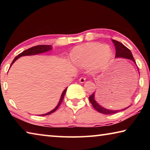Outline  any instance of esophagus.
Listing matches in <instances>:
<instances>
[{
    "label": "esophagus",
    "mask_w": 150,
    "mask_h": 150,
    "mask_svg": "<svg viewBox=\"0 0 150 150\" xmlns=\"http://www.w3.org/2000/svg\"><path fill=\"white\" fill-rule=\"evenodd\" d=\"M85 80H86V77H81L79 79V82H80L81 83H85Z\"/></svg>",
    "instance_id": "34e87169"
}]
</instances>
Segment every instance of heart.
<instances>
[{"label":"heart","mask_w":150,"mask_h":150,"mask_svg":"<svg viewBox=\"0 0 150 150\" xmlns=\"http://www.w3.org/2000/svg\"><path fill=\"white\" fill-rule=\"evenodd\" d=\"M112 58V52L108 45L97 42L87 43L76 46L70 54L74 64L85 67L89 65L90 71L98 73L106 68Z\"/></svg>","instance_id":"1"}]
</instances>
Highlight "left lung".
<instances>
[{
  "label": "left lung",
  "instance_id": "obj_1",
  "mask_svg": "<svg viewBox=\"0 0 150 150\" xmlns=\"http://www.w3.org/2000/svg\"><path fill=\"white\" fill-rule=\"evenodd\" d=\"M112 41L114 44L115 45L116 57H122V58H124V59H130V60L133 61V62L136 63V62L135 60H134L131 51L129 50L128 47H126L125 45H124L122 43H120V42L116 41V40H112ZM95 93L94 92L92 95L88 97V98H89L90 102L91 104H92L93 108L100 113L105 114V115H112V114L117 113L121 110H125V109L128 108L129 106H129L128 107L124 108L123 110H108V109H106L105 108H103V106H101L100 105H98V104L96 102V100H95Z\"/></svg>",
  "mask_w": 150,
  "mask_h": 150
}]
</instances>
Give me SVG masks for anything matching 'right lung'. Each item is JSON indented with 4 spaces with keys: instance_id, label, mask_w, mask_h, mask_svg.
Here are the masks:
<instances>
[{
    "instance_id": "add662e5",
    "label": "right lung",
    "mask_w": 150,
    "mask_h": 150,
    "mask_svg": "<svg viewBox=\"0 0 150 150\" xmlns=\"http://www.w3.org/2000/svg\"><path fill=\"white\" fill-rule=\"evenodd\" d=\"M50 50H52V45H36V46H34L32 47H30V48H29V49L24 51V52H22V53H20V54L18 55V56L15 57L14 60L12 61V62L11 63V65L15 62V61L17 60L20 57L24 56V55H32L41 54V53H44V52H47V51H50ZM67 88H66L63 91V93L62 94V96H61L59 102V103L57 104L56 107H55L54 109V110H52V111L49 112H47L46 114H44V115H41L40 116H45V115H50V114L54 112L58 108H59V106H60L61 103H62V101L63 100V98H64V96L65 95L66 91H67Z\"/></svg>"
}]
</instances>
